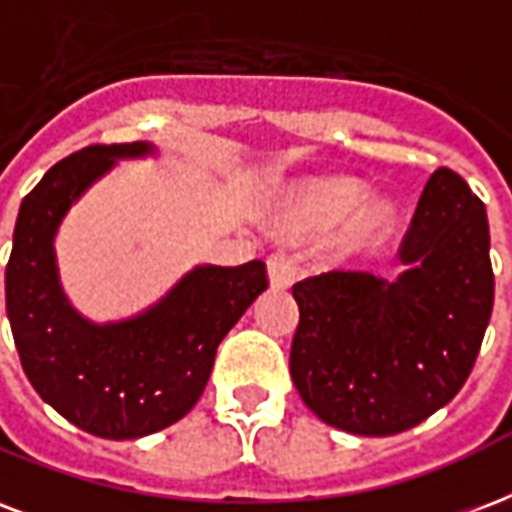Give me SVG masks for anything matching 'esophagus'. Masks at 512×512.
<instances>
[{
  "label": "esophagus",
  "mask_w": 512,
  "mask_h": 512,
  "mask_svg": "<svg viewBox=\"0 0 512 512\" xmlns=\"http://www.w3.org/2000/svg\"><path fill=\"white\" fill-rule=\"evenodd\" d=\"M295 276H298V265H295V260L290 255L276 252V255L268 257V279H271L273 290H287V287H292Z\"/></svg>",
  "instance_id": "obj_1"
}]
</instances>
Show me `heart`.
Instances as JSON below:
<instances>
[{"mask_svg": "<svg viewBox=\"0 0 512 512\" xmlns=\"http://www.w3.org/2000/svg\"><path fill=\"white\" fill-rule=\"evenodd\" d=\"M362 197V182L351 177H330L311 182L295 198L292 220L308 230H330L346 219L341 228V247L346 252L368 247L386 233L395 217V206L384 195Z\"/></svg>", "mask_w": 512, "mask_h": 512, "instance_id": "1", "label": "heart"}]
</instances>
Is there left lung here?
Segmentation results:
<instances>
[{"mask_svg":"<svg viewBox=\"0 0 512 512\" xmlns=\"http://www.w3.org/2000/svg\"><path fill=\"white\" fill-rule=\"evenodd\" d=\"M397 279L330 271L292 287L290 373L303 403L351 435L386 438L451 403L494 306L486 206L456 171L424 185Z\"/></svg>","mask_w":512,"mask_h":512,"instance_id":"obj_1","label":"left lung"}]
</instances>
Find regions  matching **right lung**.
<instances>
[{
	"mask_svg": "<svg viewBox=\"0 0 512 512\" xmlns=\"http://www.w3.org/2000/svg\"><path fill=\"white\" fill-rule=\"evenodd\" d=\"M147 142L93 144L39 179L15 220L5 271L15 349L39 397L96 438L131 440L185 416L212 373L217 346L268 287L263 260L195 265L158 303L120 322H91L69 303L56 233L80 195Z\"/></svg>",
	"mask_w": 512,
	"mask_h": 512,
	"instance_id": "right-lung-1",
	"label": "right lung"
}]
</instances>
